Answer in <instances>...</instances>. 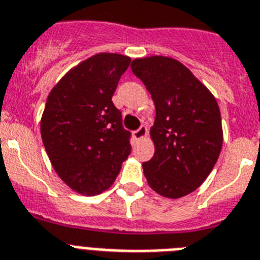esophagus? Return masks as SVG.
Returning a JSON list of instances; mask_svg holds the SVG:
<instances>
[{
  "mask_svg": "<svg viewBox=\"0 0 260 260\" xmlns=\"http://www.w3.org/2000/svg\"><path fill=\"white\" fill-rule=\"evenodd\" d=\"M145 135H147V126L141 125L139 129H136L134 132V139L135 140H140V139H143Z\"/></svg>",
  "mask_w": 260,
  "mask_h": 260,
  "instance_id": "34e87169",
  "label": "esophagus"
}]
</instances>
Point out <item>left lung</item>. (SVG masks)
Returning <instances> with one entry per match:
<instances>
[{
    "label": "left lung",
    "mask_w": 260,
    "mask_h": 260,
    "mask_svg": "<svg viewBox=\"0 0 260 260\" xmlns=\"http://www.w3.org/2000/svg\"><path fill=\"white\" fill-rule=\"evenodd\" d=\"M131 69L155 103L151 136L155 153L143 163L151 188L178 199L195 191L214 168L223 144L215 97L179 61L163 56L136 58Z\"/></svg>",
    "instance_id": "1"
}]
</instances>
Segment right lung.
<instances>
[{"mask_svg": "<svg viewBox=\"0 0 260 260\" xmlns=\"http://www.w3.org/2000/svg\"><path fill=\"white\" fill-rule=\"evenodd\" d=\"M131 58L99 53L69 71L50 90L41 137L57 175L82 195L112 185L131 153V132L112 96Z\"/></svg>", "mask_w": 260, "mask_h": 260, "instance_id": "1", "label": "right lung"}]
</instances>
